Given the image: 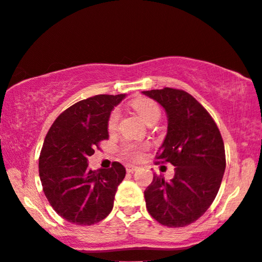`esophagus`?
<instances>
[{
    "label": "esophagus",
    "mask_w": 262,
    "mask_h": 262,
    "mask_svg": "<svg viewBox=\"0 0 262 262\" xmlns=\"http://www.w3.org/2000/svg\"><path fill=\"white\" fill-rule=\"evenodd\" d=\"M137 169H138V167H137V166L126 165V171H128V173H134V171H136Z\"/></svg>",
    "instance_id": "34e87169"
}]
</instances>
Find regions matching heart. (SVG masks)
Wrapping results in <instances>:
<instances>
[{"mask_svg":"<svg viewBox=\"0 0 262 262\" xmlns=\"http://www.w3.org/2000/svg\"><path fill=\"white\" fill-rule=\"evenodd\" d=\"M134 108L138 111V114L141 116V118L144 119L145 123L151 121L154 117H160V109L157 105V103L149 100V98H138L134 103H132ZM119 121V111L114 110L110 114L108 119V130L115 131L117 127V124ZM140 149L141 146L134 143H125L123 146V153L126 157L132 158V159H137L140 156Z\"/></svg>","mask_w":262,"mask_h":262,"instance_id":"1","label":"heart"}]
</instances>
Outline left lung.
I'll return each instance as SVG.
<instances>
[{"label":"left lung","mask_w":262,"mask_h":262,"mask_svg":"<svg viewBox=\"0 0 262 262\" xmlns=\"http://www.w3.org/2000/svg\"><path fill=\"white\" fill-rule=\"evenodd\" d=\"M165 109L168 127L157 164L170 162L174 178L154 175L144 191L149 215L168 228H183L207 211L220 190L225 148L211 116L190 94L174 88L143 92Z\"/></svg>","instance_id":"left-lung-1"}]
</instances>
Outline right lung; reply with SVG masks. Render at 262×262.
<instances>
[{"mask_svg": "<svg viewBox=\"0 0 262 262\" xmlns=\"http://www.w3.org/2000/svg\"><path fill=\"white\" fill-rule=\"evenodd\" d=\"M125 97L96 95L80 101L55 119L39 156L42 190L54 211L76 225H93L109 215L125 168L115 161L108 169L88 168V158L108 139L111 111Z\"/></svg>", "mask_w": 262, "mask_h": 262, "instance_id": "add662e5", "label": "right lung"}]
</instances>
